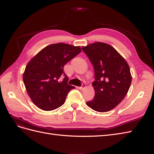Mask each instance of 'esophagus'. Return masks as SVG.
Returning <instances> with one entry per match:
<instances>
[{
    "instance_id": "34e87169",
    "label": "esophagus",
    "mask_w": 154,
    "mask_h": 154,
    "mask_svg": "<svg viewBox=\"0 0 154 154\" xmlns=\"http://www.w3.org/2000/svg\"><path fill=\"white\" fill-rule=\"evenodd\" d=\"M85 87H86L85 83H83L82 85H81V87H78V89H80V90H83L85 88Z\"/></svg>"
}]
</instances>
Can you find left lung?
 Here are the masks:
<instances>
[{"label": "left lung", "instance_id": "1", "mask_svg": "<svg viewBox=\"0 0 154 154\" xmlns=\"http://www.w3.org/2000/svg\"><path fill=\"white\" fill-rule=\"evenodd\" d=\"M95 71L92 83L95 97L87 105L98 112H106L121 103L131 83V75L125 59L107 43L97 42L82 47Z\"/></svg>", "mask_w": 154, "mask_h": 154}]
</instances>
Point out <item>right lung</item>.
Returning a JSON list of instances; mask_svg holds the SVG:
<instances>
[{
  "mask_svg": "<svg viewBox=\"0 0 154 154\" xmlns=\"http://www.w3.org/2000/svg\"><path fill=\"white\" fill-rule=\"evenodd\" d=\"M81 51V47L59 43L48 45L26 65L23 79L27 93L39 109L51 111L64 104L73 86L67 83L64 65ZM62 77L63 79L60 81Z\"/></svg>",
  "mask_w": 154,
  "mask_h": 154,
  "instance_id": "1",
  "label": "right lung"
}]
</instances>
